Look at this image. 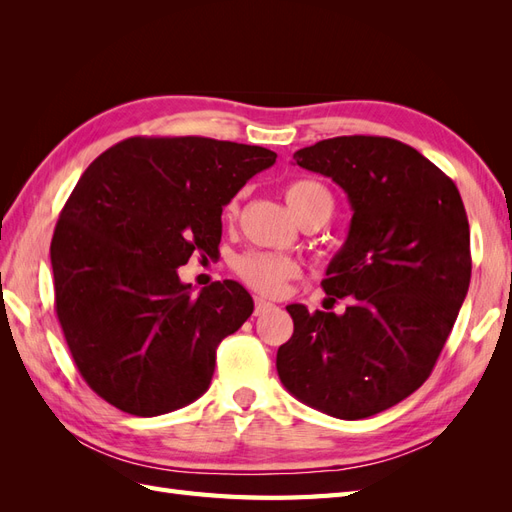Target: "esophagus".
I'll return each mask as SVG.
<instances>
[{
  "label": "esophagus",
  "instance_id": "1",
  "mask_svg": "<svg viewBox=\"0 0 512 512\" xmlns=\"http://www.w3.org/2000/svg\"><path fill=\"white\" fill-rule=\"evenodd\" d=\"M271 307H273V303H269V301H265V299H260V297L254 299V314H256V316L269 312Z\"/></svg>",
  "mask_w": 512,
  "mask_h": 512
}]
</instances>
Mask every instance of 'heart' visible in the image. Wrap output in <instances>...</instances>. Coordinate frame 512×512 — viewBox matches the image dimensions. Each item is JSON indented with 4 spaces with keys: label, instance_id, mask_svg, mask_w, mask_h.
<instances>
[{
    "label": "heart",
    "instance_id": "heart-1",
    "mask_svg": "<svg viewBox=\"0 0 512 512\" xmlns=\"http://www.w3.org/2000/svg\"><path fill=\"white\" fill-rule=\"evenodd\" d=\"M239 198L241 194L228 200V205L224 209V215L228 220H232L239 213ZM284 198L290 211L294 213V218L301 224L318 222L322 226L331 220V215L335 211L333 192L329 190V185L320 179L303 177L290 181L284 188ZM232 269H235V273L247 286L262 294H280L286 282L299 273V265L294 260L265 252H245L237 256L232 260Z\"/></svg>",
    "mask_w": 512,
    "mask_h": 512
}]
</instances>
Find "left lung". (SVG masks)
<instances>
[{"label":"left lung","mask_w":512,"mask_h":512,"mask_svg":"<svg viewBox=\"0 0 512 512\" xmlns=\"http://www.w3.org/2000/svg\"><path fill=\"white\" fill-rule=\"evenodd\" d=\"M292 158L348 194V239L322 280L348 307L288 305L294 333L277 374L324 414L374 416L429 378L451 335L472 273L468 215L453 179L395 138L337 136Z\"/></svg>","instance_id":"8db88e82"}]
</instances>
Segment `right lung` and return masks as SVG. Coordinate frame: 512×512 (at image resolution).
Listing matches in <instances>:
<instances>
[{
	"label": "right lung",
	"mask_w": 512,
	"mask_h": 512,
	"mask_svg": "<svg viewBox=\"0 0 512 512\" xmlns=\"http://www.w3.org/2000/svg\"><path fill=\"white\" fill-rule=\"evenodd\" d=\"M275 158L205 136H134L76 183L51 241L55 312L83 380L108 404L158 416L209 389L215 350L254 301L232 280L194 297L177 269L218 254L222 207Z\"/></svg>",
	"instance_id": "right-lung-1"
}]
</instances>
